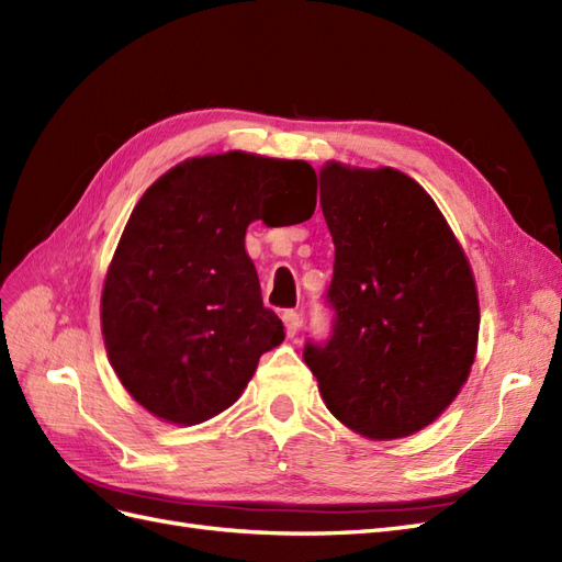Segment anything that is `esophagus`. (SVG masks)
<instances>
[{"mask_svg":"<svg viewBox=\"0 0 562 562\" xmlns=\"http://www.w3.org/2000/svg\"><path fill=\"white\" fill-rule=\"evenodd\" d=\"M281 318H283V326H285V335L295 337L297 330H300V314L297 312H283Z\"/></svg>","mask_w":562,"mask_h":562,"instance_id":"obj_1","label":"esophagus"}]
</instances>
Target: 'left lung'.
<instances>
[{"mask_svg": "<svg viewBox=\"0 0 562 562\" xmlns=\"http://www.w3.org/2000/svg\"><path fill=\"white\" fill-rule=\"evenodd\" d=\"M318 182L335 326L328 345L307 342L304 363L347 429L413 436L457 398L479 349L469 258L436 201L396 168L328 161Z\"/></svg>", "mask_w": 562, "mask_h": 562, "instance_id": "obj_1", "label": "left lung"}]
</instances>
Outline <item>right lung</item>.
Here are the masks:
<instances>
[{
  "mask_svg": "<svg viewBox=\"0 0 562 562\" xmlns=\"http://www.w3.org/2000/svg\"><path fill=\"white\" fill-rule=\"evenodd\" d=\"M310 164L225 151L184 159L135 203L100 297L119 382L155 417L192 427L239 401L260 356L283 342L262 304L246 229L281 206L316 209Z\"/></svg>",
  "mask_w": 562,
  "mask_h": 562,
  "instance_id": "right-lung-1",
  "label": "right lung"
}]
</instances>
